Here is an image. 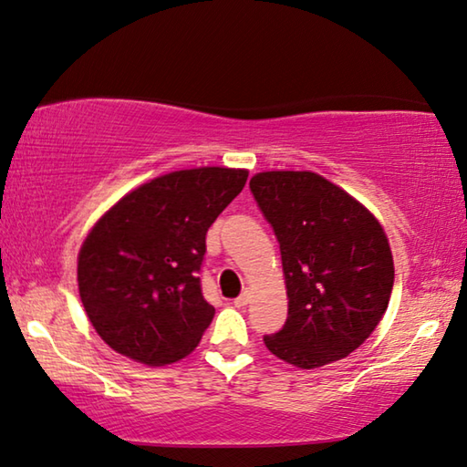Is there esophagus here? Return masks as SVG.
<instances>
[{"mask_svg":"<svg viewBox=\"0 0 467 467\" xmlns=\"http://www.w3.org/2000/svg\"><path fill=\"white\" fill-rule=\"evenodd\" d=\"M250 292H248V289H244V292H242V296H238V297H235V300H234V304L235 306H238V308H244V306H248L250 304Z\"/></svg>","mask_w":467,"mask_h":467,"instance_id":"34e87169","label":"esophagus"}]
</instances>
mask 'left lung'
I'll use <instances>...</instances> for the list:
<instances>
[{"label": "left lung", "mask_w": 467, "mask_h": 467, "mask_svg": "<svg viewBox=\"0 0 467 467\" xmlns=\"http://www.w3.org/2000/svg\"><path fill=\"white\" fill-rule=\"evenodd\" d=\"M250 192L277 235L289 300L284 328L265 335V346L304 370L349 356L391 297L395 269L383 227L312 171L256 173Z\"/></svg>", "instance_id": "obj_1"}]
</instances>
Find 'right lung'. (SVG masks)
<instances>
[{"mask_svg":"<svg viewBox=\"0 0 467 467\" xmlns=\"http://www.w3.org/2000/svg\"><path fill=\"white\" fill-rule=\"evenodd\" d=\"M246 170L198 167L142 183L97 221L78 254V292L95 331L147 366L178 362L215 308L204 300L206 232L242 192Z\"/></svg>","mask_w":467,"mask_h":467,"instance_id":"add662e5","label":"right lung"}]
</instances>
